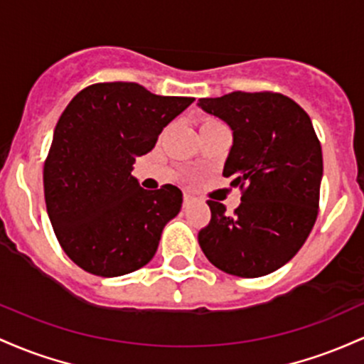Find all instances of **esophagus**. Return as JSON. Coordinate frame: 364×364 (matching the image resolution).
Wrapping results in <instances>:
<instances>
[{
	"instance_id": "obj_1",
	"label": "esophagus",
	"mask_w": 364,
	"mask_h": 364,
	"mask_svg": "<svg viewBox=\"0 0 364 364\" xmlns=\"http://www.w3.org/2000/svg\"><path fill=\"white\" fill-rule=\"evenodd\" d=\"M191 203H193V196H189V194H183V208H187V206H189Z\"/></svg>"
}]
</instances>
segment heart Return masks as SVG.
I'll return each mask as SVG.
<instances>
[{
  "instance_id": "heart-1",
  "label": "heart",
  "mask_w": 364,
  "mask_h": 364,
  "mask_svg": "<svg viewBox=\"0 0 364 364\" xmlns=\"http://www.w3.org/2000/svg\"><path fill=\"white\" fill-rule=\"evenodd\" d=\"M206 122H215V120H213V118H208V120H204L203 124H206Z\"/></svg>"
}]
</instances>
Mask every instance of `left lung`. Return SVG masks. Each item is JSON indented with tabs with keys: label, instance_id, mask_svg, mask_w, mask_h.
Segmentation results:
<instances>
[{
	"label": "left lung",
	"instance_id": "obj_1",
	"mask_svg": "<svg viewBox=\"0 0 364 364\" xmlns=\"http://www.w3.org/2000/svg\"><path fill=\"white\" fill-rule=\"evenodd\" d=\"M198 105L234 130L223 177L242 194L234 215L208 201L211 220L199 230V246L222 272L268 275L296 256L316 222L323 156L311 118L272 91H234Z\"/></svg>",
	"mask_w": 364,
	"mask_h": 364
}]
</instances>
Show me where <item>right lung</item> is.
Here are the masks:
<instances>
[{"label": "right lung", "instance_id": "right-lung-1", "mask_svg": "<svg viewBox=\"0 0 364 364\" xmlns=\"http://www.w3.org/2000/svg\"><path fill=\"white\" fill-rule=\"evenodd\" d=\"M193 101L136 82H97L61 113L44 161V199L56 239L77 267L120 277L153 259L182 193L171 183L142 189L130 171Z\"/></svg>", "mask_w": 364, "mask_h": 364}]
</instances>
